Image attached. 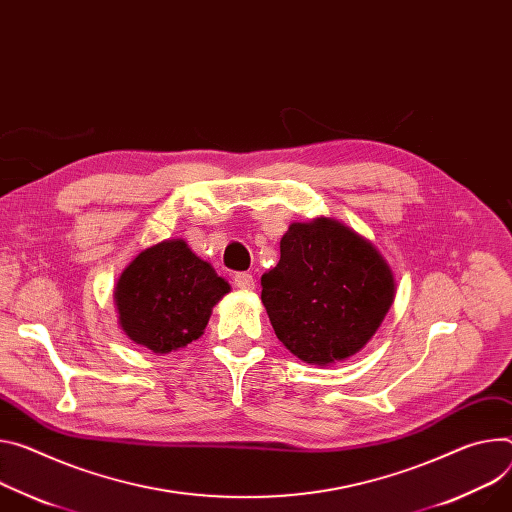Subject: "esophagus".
Returning <instances> with one entry per match:
<instances>
[{"label": "esophagus", "instance_id": "esophagus-1", "mask_svg": "<svg viewBox=\"0 0 512 512\" xmlns=\"http://www.w3.org/2000/svg\"><path fill=\"white\" fill-rule=\"evenodd\" d=\"M232 284H235V288L245 290V292L255 288V280L251 273H235V277H232Z\"/></svg>", "mask_w": 512, "mask_h": 512}]
</instances>
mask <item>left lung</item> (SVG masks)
Here are the masks:
<instances>
[{"label": "left lung", "instance_id": "obj_1", "mask_svg": "<svg viewBox=\"0 0 512 512\" xmlns=\"http://www.w3.org/2000/svg\"><path fill=\"white\" fill-rule=\"evenodd\" d=\"M261 302L290 353L312 365L343 361L376 335L394 302L380 251L335 218L294 222L280 263L261 277Z\"/></svg>", "mask_w": 512, "mask_h": 512}]
</instances>
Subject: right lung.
<instances>
[{
  "label": "right lung",
  "instance_id": "add662e5",
  "mask_svg": "<svg viewBox=\"0 0 512 512\" xmlns=\"http://www.w3.org/2000/svg\"><path fill=\"white\" fill-rule=\"evenodd\" d=\"M228 292V282L183 239L163 241L138 253L116 282L118 324L153 353L177 351L202 337Z\"/></svg>",
  "mask_w": 512,
  "mask_h": 512
}]
</instances>
